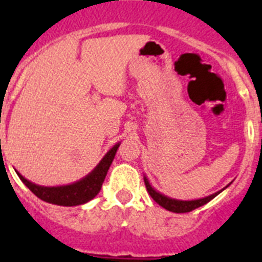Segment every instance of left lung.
Returning a JSON list of instances; mask_svg holds the SVG:
<instances>
[{
    "instance_id": "1",
    "label": "left lung",
    "mask_w": 262,
    "mask_h": 262,
    "mask_svg": "<svg viewBox=\"0 0 262 262\" xmlns=\"http://www.w3.org/2000/svg\"><path fill=\"white\" fill-rule=\"evenodd\" d=\"M144 184H145V187H147V191L149 193V195L154 198L155 202L159 203L161 207H164V209L168 210V211L177 212V214H181V212H190V211H193V210L198 209V207H201V206H203V205H206L207 202H210V201H211L212 198H215L217 194L222 193V191H223L226 187L230 186V184H228L226 187H223L222 190L216 191V193L211 194V195L205 196V198H200V200L181 201V200H174V198H170V196L164 195V194H161L160 191H157L155 187H152V185L149 184V181H148V178L145 177V176H144Z\"/></svg>"
}]
</instances>
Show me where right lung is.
<instances>
[{
  "label": "right lung",
  "mask_w": 262,
  "mask_h": 262,
  "mask_svg": "<svg viewBox=\"0 0 262 262\" xmlns=\"http://www.w3.org/2000/svg\"><path fill=\"white\" fill-rule=\"evenodd\" d=\"M119 144L120 143H117L111 149H108L107 154L103 156L98 165L89 174H86L78 181L73 182V184L61 185V186H40V185L29 181L18 170H15V172H17L18 177L20 178V181L26 185L38 198H40L45 202L57 206L84 205V203L93 200L101 190L108 168H110L118 148H119Z\"/></svg>",
  "instance_id": "obj_1"
}]
</instances>
